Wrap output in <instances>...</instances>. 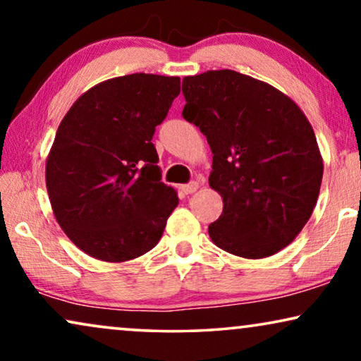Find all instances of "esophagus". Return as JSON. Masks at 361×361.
Instances as JSON below:
<instances>
[{"label":"esophagus","instance_id":"1","mask_svg":"<svg viewBox=\"0 0 361 361\" xmlns=\"http://www.w3.org/2000/svg\"><path fill=\"white\" fill-rule=\"evenodd\" d=\"M199 182H190V184H185V185H182L180 187V190L184 192L185 195H189V194H194V192L199 189Z\"/></svg>","mask_w":361,"mask_h":361}]
</instances>
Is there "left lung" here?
Returning a JSON list of instances; mask_svg holds the SVG:
<instances>
[{
    "label": "left lung",
    "instance_id": "left-lung-1",
    "mask_svg": "<svg viewBox=\"0 0 361 361\" xmlns=\"http://www.w3.org/2000/svg\"><path fill=\"white\" fill-rule=\"evenodd\" d=\"M182 93V116L209 141V184L224 199L212 241L248 259L278 253L307 224L322 184L309 120L278 88L228 68L184 77Z\"/></svg>",
    "mask_w": 361,
    "mask_h": 361
}]
</instances>
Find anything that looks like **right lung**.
<instances>
[{"instance_id":"1","label":"right lung","mask_w":361,"mask_h":361,"mask_svg":"<svg viewBox=\"0 0 361 361\" xmlns=\"http://www.w3.org/2000/svg\"><path fill=\"white\" fill-rule=\"evenodd\" d=\"M179 93V77H115L78 97L59 125L46 162L49 200L92 258L130 261L161 240L179 197L161 182L151 141Z\"/></svg>"}]
</instances>
